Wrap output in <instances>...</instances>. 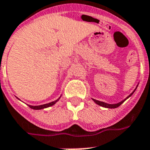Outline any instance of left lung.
Listing matches in <instances>:
<instances>
[{
	"label": "left lung",
	"mask_w": 150,
	"mask_h": 150,
	"mask_svg": "<svg viewBox=\"0 0 150 150\" xmlns=\"http://www.w3.org/2000/svg\"><path fill=\"white\" fill-rule=\"evenodd\" d=\"M137 86H136V88H137ZM136 88H135L134 91H133V92H132V93H131V94L129 95V96H128V97H126V98H125L124 100L122 101V102H120V103H117V104H108V103H103V102H100V101L96 100V99H93V98H92V99H93V101H94V102L96 103V104L98 105H100V106L105 107V108H109V109H115V108H117V107H119V105H121L122 104V103H123L124 102H125V101H126L128 98H129L130 96H132V95L133 94V93H134V92H135V91H136Z\"/></svg>",
	"instance_id": "1"
}]
</instances>
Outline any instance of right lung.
Here are the masks:
<instances>
[{"label":"right lung","instance_id":"1","mask_svg":"<svg viewBox=\"0 0 150 150\" xmlns=\"http://www.w3.org/2000/svg\"><path fill=\"white\" fill-rule=\"evenodd\" d=\"M61 96L59 98L57 99V100L54 101V102H52V103H47V104H44V105H36V106H33V105H28L31 109H36V110H38V109H45V108H47V107H50L53 105L55 104L57 102H58L59 99H60Z\"/></svg>","mask_w":150,"mask_h":150}]
</instances>
